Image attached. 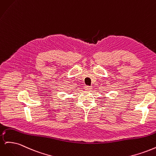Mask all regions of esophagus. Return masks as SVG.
<instances>
[{"label":"esophagus","instance_id":"34e87169","mask_svg":"<svg viewBox=\"0 0 156 156\" xmlns=\"http://www.w3.org/2000/svg\"><path fill=\"white\" fill-rule=\"evenodd\" d=\"M84 89L87 90H90L92 89V87L90 86H85L84 87Z\"/></svg>","mask_w":156,"mask_h":156}]
</instances>
